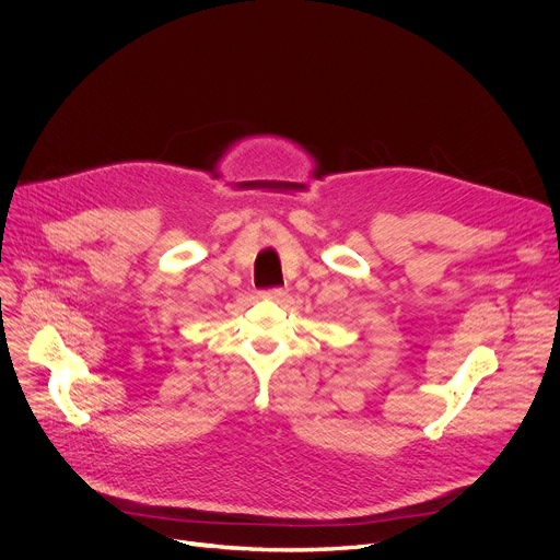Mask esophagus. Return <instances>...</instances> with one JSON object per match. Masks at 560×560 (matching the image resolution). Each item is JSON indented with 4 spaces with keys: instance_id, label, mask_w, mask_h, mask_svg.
Returning a JSON list of instances; mask_svg holds the SVG:
<instances>
[{
    "instance_id": "1",
    "label": "esophagus",
    "mask_w": 560,
    "mask_h": 560,
    "mask_svg": "<svg viewBox=\"0 0 560 560\" xmlns=\"http://www.w3.org/2000/svg\"><path fill=\"white\" fill-rule=\"evenodd\" d=\"M264 299H272V301H281L285 296V290L283 288H272V290H264L259 292Z\"/></svg>"
}]
</instances>
